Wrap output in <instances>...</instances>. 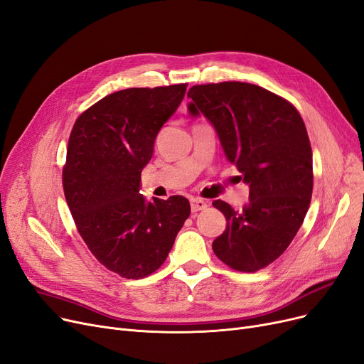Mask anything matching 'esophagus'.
Here are the masks:
<instances>
[{
	"mask_svg": "<svg viewBox=\"0 0 364 364\" xmlns=\"http://www.w3.org/2000/svg\"><path fill=\"white\" fill-rule=\"evenodd\" d=\"M206 208H208V203L205 200H201V198H193L191 200V210L193 212H198V210H203Z\"/></svg>",
	"mask_w": 364,
	"mask_h": 364,
	"instance_id": "1",
	"label": "esophagus"
}]
</instances>
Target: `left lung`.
Here are the masks:
<instances>
[{"label": "left lung", "mask_w": 364, "mask_h": 364, "mask_svg": "<svg viewBox=\"0 0 364 364\" xmlns=\"http://www.w3.org/2000/svg\"><path fill=\"white\" fill-rule=\"evenodd\" d=\"M188 112L212 124L224 154L250 186L242 210L215 200L227 227L212 243L227 266L257 272L291 243L312 197V149L293 105L261 86L243 82L196 85Z\"/></svg>", "instance_id": "obj_1"}]
</instances>
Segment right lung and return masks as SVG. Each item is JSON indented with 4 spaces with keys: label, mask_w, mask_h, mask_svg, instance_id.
<instances>
[{
    "label": "right lung",
    "mask_w": 364,
    "mask_h": 364,
    "mask_svg": "<svg viewBox=\"0 0 364 364\" xmlns=\"http://www.w3.org/2000/svg\"><path fill=\"white\" fill-rule=\"evenodd\" d=\"M185 92V83L113 92L83 112L70 134L63 185L73 220L100 263L128 279L164 263L191 212L182 196L140 194L155 139Z\"/></svg>",
    "instance_id": "right-lung-1"
}]
</instances>
